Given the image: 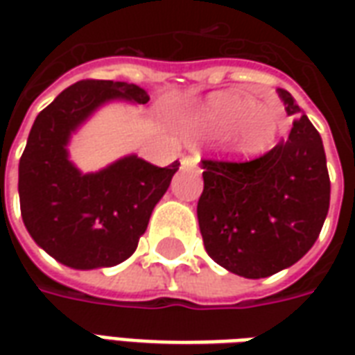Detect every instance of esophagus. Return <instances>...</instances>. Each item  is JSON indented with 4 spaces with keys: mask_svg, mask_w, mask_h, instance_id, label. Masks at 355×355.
I'll return each instance as SVG.
<instances>
[{
    "mask_svg": "<svg viewBox=\"0 0 355 355\" xmlns=\"http://www.w3.org/2000/svg\"><path fill=\"white\" fill-rule=\"evenodd\" d=\"M182 167H196L198 163H200V154H193V155H186L182 157Z\"/></svg>",
    "mask_w": 355,
    "mask_h": 355,
    "instance_id": "esophagus-1",
    "label": "esophagus"
}]
</instances>
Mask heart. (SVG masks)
I'll return each instance as SVG.
<instances>
[{
  "label": "heart",
  "instance_id": "b5f03b06",
  "mask_svg": "<svg viewBox=\"0 0 355 355\" xmlns=\"http://www.w3.org/2000/svg\"><path fill=\"white\" fill-rule=\"evenodd\" d=\"M192 127L209 137L228 135L238 154H261L274 144L279 129L275 112L238 93H216L192 116Z\"/></svg>",
  "mask_w": 355,
  "mask_h": 355
}]
</instances>
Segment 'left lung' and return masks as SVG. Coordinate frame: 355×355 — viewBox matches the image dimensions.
Segmentation results:
<instances>
[{
  "mask_svg": "<svg viewBox=\"0 0 355 355\" xmlns=\"http://www.w3.org/2000/svg\"><path fill=\"white\" fill-rule=\"evenodd\" d=\"M277 94L287 116H295L289 139L249 162H201L198 220L205 251L249 279L300 261L320 236L331 198L320 132L289 91Z\"/></svg>",
  "mask_w": 355,
  "mask_h": 355,
  "instance_id": "left-lung-1",
  "label": "left lung"
}]
</instances>
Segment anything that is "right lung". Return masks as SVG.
<instances>
[{"mask_svg":"<svg viewBox=\"0 0 355 355\" xmlns=\"http://www.w3.org/2000/svg\"><path fill=\"white\" fill-rule=\"evenodd\" d=\"M116 98L150 101L144 89L125 81L83 80L64 89L37 114L19 163L26 230L45 253L76 270L127 261L180 165L155 167L127 155L98 173L83 175L73 167L66 150L70 135Z\"/></svg>","mask_w":355,"mask_h":355,"instance_id":"add662e5","label":"right lung"}]
</instances>
